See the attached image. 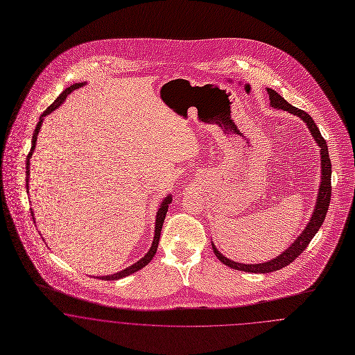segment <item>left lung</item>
I'll use <instances>...</instances> for the list:
<instances>
[{"label":"left lung","instance_id":"8db88e82","mask_svg":"<svg viewBox=\"0 0 355 355\" xmlns=\"http://www.w3.org/2000/svg\"><path fill=\"white\" fill-rule=\"evenodd\" d=\"M267 91L270 94V101H271L272 107H277V109L286 110V112H288V113H291L294 116H298L300 119H302L308 125L312 136L315 137V143L320 147V154H321V184H320V191H318V196H317V201H315V212H313V215L311 218L309 225L305 227L302 234L293 242V245L287 250H284L280 256H277L276 259H272V260H270L267 263H263V264H241V263H236V261L225 257L215 248V245L211 242L215 256L225 266H227V267H230L233 270H236V271H245V272H253V274L274 272V271L282 270L283 267L288 266L290 263H293L306 249V246L309 245L312 238L315 236V233L318 232V229L321 227V225H322V222L325 219L328 207H329L331 195H332V192H331L332 191V187H331V173L332 171H331V160H329V154H328V146H327V141L324 140V137L321 136L320 129L317 128L315 121L306 112L291 106L284 98H282L276 92L275 89L267 88Z\"/></svg>","mask_w":355,"mask_h":355}]
</instances>
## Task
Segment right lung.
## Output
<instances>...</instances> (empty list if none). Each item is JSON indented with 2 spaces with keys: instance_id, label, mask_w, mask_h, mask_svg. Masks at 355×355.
Returning <instances> with one entry per match:
<instances>
[{
  "instance_id": "1",
  "label": "right lung",
  "mask_w": 355,
  "mask_h": 355,
  "mask_svg": "<svg viewBox=\"0 0 355 355\" xmlns=\"http://www.w3.org/2000/svg\"><path fill=\"white\" fill-rule=\"evenodd\" d=\"M83 85V83H79V84H72L71 87H68L44 112H43V114L40 117V122L37 123V128H35V132H34V135H33V141H31V150H30V153H28V155H27V160H26V163H27V166H26V187H27V192H28V175H30V159L33 157V153H34V150H35V144H37V137H38V132H40V125H42V122H43V117L44 116H47V114H50L53 110H55L64 101H65V98L72 92V91H75V89H78ZM171 202V196H167L163 201H162V204H160V208H159L158 214H157V222H155V236H154V241H153V246L150 248V250H148V253L141 259V260H139L137 263H135L133 266H130V267H128V268H125V270H122V271H119L117 274H114V275H107V276H101L99 279H102V280H117V279H121V277H125V276L130 275V274H135L136 271H139V270H141L143 267H146L151 260H153V257L155 256V253H157V249H158V243H159V238H160V232H162V226H163V222H164V218H166V214H167V208H168V204ZM31 215H33V219H34V212L31 211Z\"/></svg>"
}]
</instances>
